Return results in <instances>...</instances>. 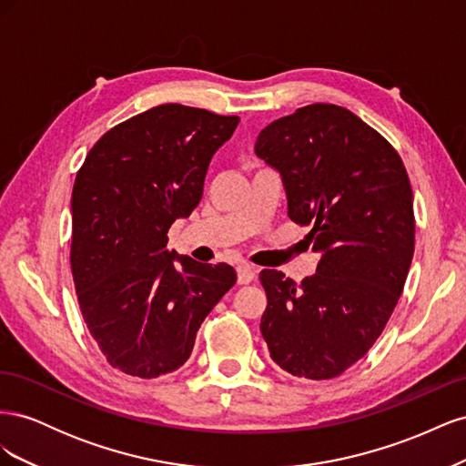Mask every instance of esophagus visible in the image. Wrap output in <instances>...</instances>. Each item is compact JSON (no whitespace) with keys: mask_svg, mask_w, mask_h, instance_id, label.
I'll use <instances>...</instances> for the list:
<instances>
[{"mask_svg":"<svg viewBox=\"0 0 466 466\" xmlns=\"http://www.w3.org/2000/svg\"><path fill=\"white\" fill-rule=\"evenodd\" d=\"M257 278V270L252 266H248V264H241L237 268V279H238V284H250L252 279Z\"/></svg>","mask_w":466,"mask_h":466,"instance_id":"34e87169","label":"esophagus"}]
</instances>
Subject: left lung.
<instances>
[{"label":"left lung","mask_w":466,"mask_h":466,"mask_svg":"<svg viewBox=\"0 0 466 466\" xmlns=\"http://www.w3.org/2000/svg\"><path fill=\"white\" fill-rule=\"evenodd\" d=\"M255 151L279 173L288 216L309 225L317 274L262 270L260 332L281 370L332 379L390 319L414 257L412 188L399 153L348 108L317 103L278 118Z\"/></svg>","instance_id":"8db88e82"}]
</instances>
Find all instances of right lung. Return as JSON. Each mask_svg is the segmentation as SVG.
<instances>
[{
    "instance_id": "obj_1",
    "label": "right lung",
    "mask_w": 466,
    "mask_h": 466,
    "mask_svg": "<svg viewBox=\"0 0 466 466\" xmlns=\"http://www.w3.org/2000/svg\"><path fill=\"white\" fill-rule=\"evenodd\" d=\"M238 116L168 103L108 130L72 192V274L83 320L106 361L153 379L190 358L196 332L237 281L229 264L167 250L214 153Z\"/></svg>"
}]
</instances>
